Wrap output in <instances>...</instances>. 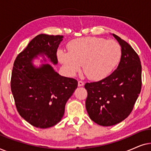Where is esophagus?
Listing matches in <instances>:
<instances>
[{
	"mask_svg": "<svg viewBox=\"0 0 151 151\" xmlns=\"http://www.w3.org/2000/svg\"><path fill=\"white\" fill-rule=\"evenodd\" d=\"M84 84V83L82 81V80H79V81H78V86H83Z\"/></svg>",
	"mask_w": 151,
	"mask_h": 151,
	"instance_id": "34e87169",
	"label": "esophagus"
}]
</instances>
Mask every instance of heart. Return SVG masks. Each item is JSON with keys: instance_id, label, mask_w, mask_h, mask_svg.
Masks as SVG:
<instances>
[{"instance_id": "obj_1", "label": "heart", "mask_w": 151, "mask_h": 151, "mask_svg": "<svg viewBox=\"0 0 151 151\" xmlns=\"http://www.w3.org/2000/svg\"><path fill=\"white\" fill-rule=\"evenodd\" d=\"M69 52L58 51L59 61L69 76H74L83 65V71L92 80L104 79L118 64L121 47L113 40L86 37L73 40L68 45Z\"/></svg>"}]
</instances>
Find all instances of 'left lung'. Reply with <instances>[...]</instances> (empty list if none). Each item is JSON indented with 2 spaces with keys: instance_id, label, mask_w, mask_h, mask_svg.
<instances>
[{
  "instance_id": "1",
  "label": "left lung",
  "mask_w": 151,
  "mask_h": 151,
  "mask_svg": "<svg viewBox=\"0 0 151 151\" xmlns=\"http://www.w3.org/2000/svg\"><path fill=\"white\" fill-rule=\"evenodd\" d=\"M122 47L118 67L98 82L85 84L86 109L90 118L103 127L117 124L130 115L142 88V65L131 45L115 34Z\"/></svg>"
}]
</instances>
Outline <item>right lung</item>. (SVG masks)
I'll list each match as a JSON object with an SVG mask.
<instances>
[{
    "label": "right lung",
    "instance_id": "1",
    "mask_svg": "<svg viewBox=\"0 0 151 151\" xmlns=\"http://www.w3.org/2000/svg\"><path fill=\"white\" fill-rule=\"evenodd\" d=\"M63 38L60 35L39 34L14 61L11 90L16 109L36 128L47 129L58 123L66 103L78 86L76 79L60 76L48 64L38 69L32 65V59L40 54L57 64V49Z\"/></svg>",
    "mask_w": 151,
    "mask_h": 151
}]
</instances>
